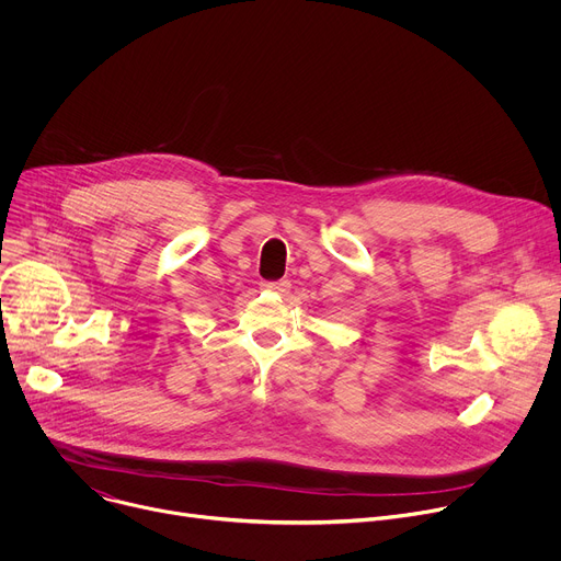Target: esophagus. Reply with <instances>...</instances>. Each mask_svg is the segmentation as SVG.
Instances as JSON below:
<instances>
[{
    "label": "esophagus",
    "instance_id": "1",
    "mask_svg": "<svg viewBox=\"0 0 561 561\" xmlns=\"http://www.w3.org/2000/svg\"><path fill=\"white\" fill-rule=\"evenodd\" d=\"M262 290H273V293H288L290 282L288 279H277V282H262Z\"/></svg>",
    "mask_w": 561,
    "mask_h": 561
}]
</instances>
